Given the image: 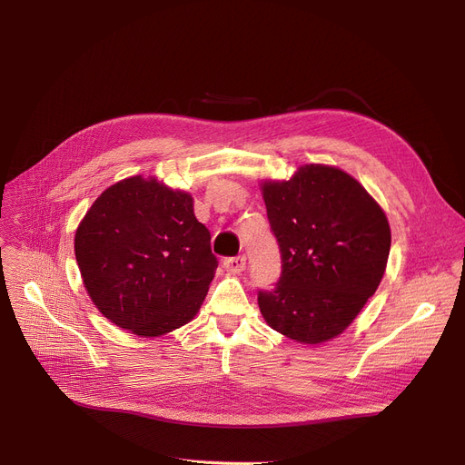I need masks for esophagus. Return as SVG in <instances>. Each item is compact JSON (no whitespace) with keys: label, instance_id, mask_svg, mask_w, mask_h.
Instances as JSON below:
<instances>
[{"label":"esophagus","instance_id":"1","mask_svg":"<svg viewBox=\"0 0 465 465\" xmlns=\"http://www.w3.org/2000/svg\"><path fill=\"white\" fill-rule=\"evenodd\" d=\"M245 265H247V258L245 256H233V258H226L224 260L226 272H230L233 275H237V273H241L242 270H245Z\"/></svg>","mask_w":465,"mask_h":465}]
</instances>
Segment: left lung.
<instances>
[{
  "label": "left lung",
  "mask_w": 465,
  "mask_h": 465,
  "mask_svg": "<svg viewBox=\"0 0 465 465\" xmlns=\"http://www.w3.org/2000/svg\"><path fill=\"white\" fill-rule=\"evenodd\" d=\"M282 273L258 292L267 326L305 345L343 333L379 288L390 254L381 205L343 169L307 163L288 181H262Z\"/></svg>",
  "instance_id": "obj_1"
}]
</instances>
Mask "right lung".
Masks as SVG:
<instances>
[{
    "label": "right lung",
    "mask_w": 465,
    "mask_h": 465,
    "mask_svg": "<svg viewBox=\"0 0 465 465\" xmlns=\"http://www.w3.org/2000/svg\"><path fill=\"white\" fill-rule=\"evenodd\" d=\"M75 258L97 311L141 337L188 324L218 267L192 195L143 175L92 203L75 232Z\"/></svg>",
    "instance_id": "add662e5"
}]
</instances>
